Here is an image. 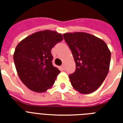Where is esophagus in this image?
<instances>
[{
	"mask_svg": "<svg viewBox=\"0 0 123 123\" xmlns=\"http://www.w3.org/2000/svg\"><path fill=\"white\" fill-rule=\"evenodd\" d=\"M61 69H62V70H64V68H65V67H64V65H62L61 66Z\"/></svg>",
	"mask_w": 123,
	"mask_h": 123,
	"instance_id": "34e87169",
	"label": "esophagus"
}]
</instances>
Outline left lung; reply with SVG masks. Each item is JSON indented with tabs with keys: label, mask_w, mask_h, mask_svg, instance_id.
Instances as JSON below:
<instances>
[{
	"label": "left lung",
	"mask_w": 123,
	"mask_h": 123,
	"mask_svg": "<svg viewBox=\"0 0 123 123\" xmlns=\"http://www.w3.org/2000/svg\"><path fill=\"white\" fill-rule=\"evenodd\" d=\"M76 64L69 78L71 86L82 94L93 92L100 87L109 73L111 54L99 37L83 32L63 34Z\"/></svg>",
	"instance_id": "8db88e82"
}]
</instances>
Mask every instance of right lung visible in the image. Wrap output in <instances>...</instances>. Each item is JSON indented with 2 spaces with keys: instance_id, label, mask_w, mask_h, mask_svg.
I'll list each match as a JSON object with an SVG mask.
<instances>
[{
  "instance_id": "1",
  "label": "right lung",
  "mask_w": 123,
  "mask_h": 123,
  "mask_svg": "<svg viewBox=\"0 0 123 123\" xmlns=\"http://www.w3.org/2000/svg\"><path fill=\"white\" fill-rule=\"evenodd\" d=\"M63 37L50 30L33 33L16 46L13 59L24 84L32 91L43 92L51 88L61 71L52 65V48Z\"/></svg>"
}]
</instances>
